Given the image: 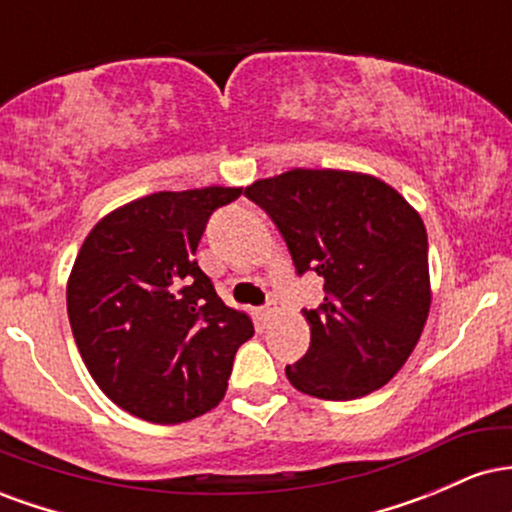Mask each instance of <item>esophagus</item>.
<instances>
[{"instance_id":"34e87169","label":"esophagus","mask_w":512,"mask_h":512,"mask_svg":"<svg viewBox=\"0 0 512 512\" xmlns=\"http://www.w3.org/2000/svg\"><path fill=\"white\" fill-rule=\"evenodd\" d=\"M274 315H276V308H274V303H269L267 308H260V313H257V317H260V322H262V325H267V322L272 320Z\"/></svg>"}]
</instances>
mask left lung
<instances>
[{
	"mask_svg": "<svg viewBox=\"0 0 512 512\" xmlns=\"http://www.w3.org/2000/svg\"><path fill=\"white\" fill-rule=\"evenodd\" d=\"M245 197L272 216L296 272L325 279L303 310L310 349L286 378L310 397H366L390 383L431 310L428 238L419 211L375 175L293 168L252 182Z\"/></svg>",
	"mask_w": 512,
	"mask_h": 512,
	"instance_id": "obj_1",
	"label": "left lung"
}]
</instances>
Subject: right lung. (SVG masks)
<instances>
[{
    "label": "right lung",
    "mask_w": 512,
    "mask_h": 512,
    "mask_svg": "<svg viewBox=\"0 0 512 512\" xmlns=\"http://www.w3.org/2000/svg\"><path fill=\"white\" fill-rule=\"evenodd\" d=\"M243 187L154 192L91 228L67 281L74 342L96 385L151 424H182L226 395L255 334L195 262L211 211Z\"/></svg>",
    "instance_id": "1"
}]
</instances>
